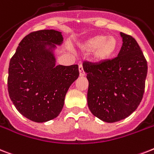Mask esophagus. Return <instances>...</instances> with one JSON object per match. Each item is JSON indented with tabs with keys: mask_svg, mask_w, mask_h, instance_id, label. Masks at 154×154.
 <instances>
[{
	"mask_svg": "<svg viewBox=\"0 0 154 154\" xmlns=\"http://www.w3.org/2000/svg\"><path fill=\"white\" fill-rule=\"evenodd\" d=\"M79 72H80V76H81V77H84V76L85 75V72H84L83 66H82V65L81 64L79 65Z\"/></svg>",
	"mask_w": 154,
	"mask_h": 154,
	"instance_id": "obj_1",
	"label": "esophagus"
}]
</instances>
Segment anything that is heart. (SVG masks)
Returning <instances> with one entry per match:
<instances>
[{
  "mask_svg": "<svg viewBox=\"0 0 154 154\" xmlns=\"http://www.w3.org/2000/svg\"><path fill=\"white\" fill-rule=\"evenodd\" d=\"M119 42L115 36L97 35L88 38L80 47L85 53H92V60L97 63L107 62L115 56L119 48Z\"/></svg>",
  "mask_w": 154,
  "mask_h": 154,
  "instance_id": "b5f03b06",
  "label": "heart"
}]
</instances>
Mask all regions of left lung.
Returning <instances> with one entry per match:
<instances>
[{"label": "left lung", "mask_w": 154, "mask_h": 154, "mask_svg": "<svg viewBox=\"0 0 154 154\" xmlns=\"http://www.w3.org/2000/svg\"><path fill=\"white\" fill-rule=\"evenodd\" d=\"M120 35L122 46L117 57L102 63H83L88 81V108L106 122L128 117L144 94L147 62L132 36L122 32Z\"/></svg>", "instance_id": "left-lung-1"}]
</instances>
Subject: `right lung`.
<instances>
[{"label": "right lung", "instance_id": "1", "mask_svg": "<svg viewBox=\"0 0 154 154\" xmlns=\"http://www.w3.org/2000/svg\"><path fill=\"white\" fill-rule=\"evenodd\" d=\"M63 43L62 32L40 30L19 43L8 67L9 97L18 112L36 122L56 118L69 88L78 78L77 65H56L54 51Z\"/></svg>", "mask_w": 154, "mask_h": 154}]
</instances>
